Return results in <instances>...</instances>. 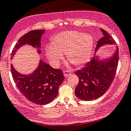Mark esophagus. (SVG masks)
<instances>
[{
    "label": "esophagus",
    "mask_w": 131,
    "mask_h": 131,
    "mask_svg": "<svg viewBox=\"0 0 131 131\" xmlns=\"http://www.w3.org/2000/svg\"><path fill=\"white\" fill-rule=\"evenodd\" d=\"M63 73H64V76L65 77H68V76L71 75V73L68 71H64Z\"/></svg>",
    "instance_id": "1"
}]
</instances>
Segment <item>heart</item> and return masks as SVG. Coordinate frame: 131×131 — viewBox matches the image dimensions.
I'll list each match as a JSON object with an SVG mask.
<instances>
[{
	"instance_id": "obj_1",
	"label": "heart",
	"mask_w": 131,
	"mask_h": 131,
	"mask_svg": "<svg viewBox=\"0 0 131 131\" xmlns=\"http://www.w3.org/2000/svg\"><path fill=\"white\" fill-rule=\"evenodd\" d=\"M52 46L47 45V57L54 66H58L65 52L67 60L76 67L84 64L92 52L94 40L90 34L71 30L58 33L51 39Z\"/></svg>"
}]
</instances>
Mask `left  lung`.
<instances>
[{
	"mask_svg": "<svg viewBox=\"0 0 131 131\" xmlns=\"http://www.w3.org/2000/svg\"><path fill=\"white\" fill-rule=\"evenodd\" d=\"M103 38L97 41L95 52L101 47L108 44H116L115 41L107 31L101 28ZM119 50L116 51L110 58L100 59L94 56L84 67L75 72L79 79L75 93L78 98L84 101L96 100L103 95L112 83L116 72Z\"/></svg>",
	"mask_w": 131,
	"mask_h": 131,
	"instance_id": "8db88e82",
	"label": "left lung"
}]
</instances>
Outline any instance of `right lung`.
I'll return each mask as SVG.
<instances>
[{
  "label": "right lung",
  "mask_w": 131,
  "mask_h": 131,
  "mask_svg": "<svg viewBox=\"0 0 131 131\" xmlns=\"http://www.w3.org/2000/svg\"><path fill=\"white\" fill-rule=\"evenodd\" d=\"M44 29L28 32L19 39L12 51V58L21 47L26 44L38 49L41 53L40 39ZM13 79L17 87L28 100L39 105H46L52 102L57 97L59 87L64 80L62 71L54 69L41 60L35 70L28 75L18 72L11 65Z\"/></svg>",
  "instance_id": "add662e5"
}]
</instances>
